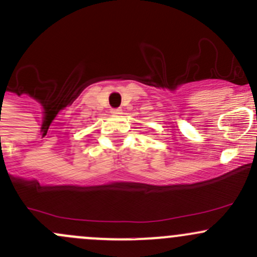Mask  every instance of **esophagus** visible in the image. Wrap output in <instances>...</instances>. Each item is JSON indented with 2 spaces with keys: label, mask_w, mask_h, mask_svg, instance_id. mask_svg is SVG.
<instances>
[{
  "label": "esophagus",
  "mask_w": 257,
  "mask_h": 257,
  "mask_svg": "<svg viewBox=\"0 0 257 257\" xmlns=\"http://www.w3.org/2000/svg\"><path fill=\"white\" fill-rule=\"evenodd\" d=\"M110 113H112L113 115H119V114H121V109L120 108H114V109L110 110Z\"/></svg>",
  "instance_id": "1"
}]
</instances>
